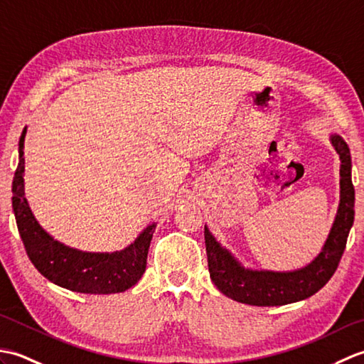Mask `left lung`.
Segmentation results:
<instances>
[{
  "label": "left lung",
  "instance_id": "1",
  "mask_svg": "<svg viewBox=\"0 0 364 364\" xmlns=\"http://www.w3.org/2000/svg\"><path fill=\"white\" fill-rule=\"evenodd\" d=\"M331 144L341 159L339 186L341 200L333 227L330 230L322 252L310 264L291 270V272H272V270L244 269L227 249L215 241L205 227V244L208 255V269L213 283L227 297L255 306H280L311 297L326 286L341 261L347 236L353 225L355 189L352 184L350 150L341 136L331 134Z\"/></svg>",
  "mask_w": 364,
  "mask_h": 364
}]
</instances>
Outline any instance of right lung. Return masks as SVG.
I'll return each mask as SVG.
<instances>
[{
    "label": "right lung",
    "instance_id": "add662e5",
    "mask_svg": "<svg viewBox=\"0 0 364 364\" xmlns=\"http://www.w3.org/2000/svg\"><path fill=\"white\" fill-rule=\"evenodd\" d=\"M26 128L18 144V167L12 181V208L28 257L45 278L60 288L82 294H115L134 286L145 272L146 255L156 225L146 227L127 249L114 253H89L70 249L46 233L29 210L25 197Z\"/></svg>",
    "mask_w": 364,
    "mask_h": 364
}]
</instances>
